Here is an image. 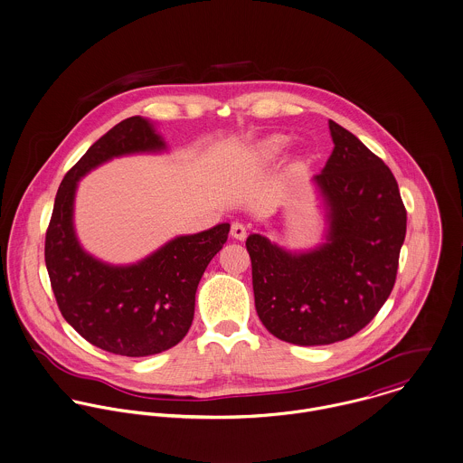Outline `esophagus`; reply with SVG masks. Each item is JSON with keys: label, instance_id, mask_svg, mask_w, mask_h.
Here are the masks:
<instances>
[{"label": "esophagus", "instance_id": "esophagus-1", "mask_svg": "<svg viewBox=\"0 0 463 463\" xmlns=\"http://www.w3.org/2000/svg\"><path fill=\"white\" fill-rule=\"evenodd\" d=\"M231 236H232L234 240L243 241V240L247 238V229H245V225L240 223V222H234V223L231 225Z\"/></svg>", "mask_w": 463, "mask_h": 463}]
</instances>
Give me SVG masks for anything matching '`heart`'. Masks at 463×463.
Returning a JSON list of instances; mask_svg holds the SVG:
<instances>
[{"instance_id": "heart-1", "label": "heart", "mask_w": 463, "mask_h": 463, "mask_svg": "<svg viewBox=\"0 0 463 463\" xmlns=\"http://www.w3.org/2000/svg\"><path fill=\"white\" fill-rule=\"evenodd\" d=\"M291 140L288 135L282 133H273L268 135L260 140H257L254 146H250V149L241 157V168L245 172H260L268 166H271L273 163H277L284 153L288 151ZM307 156L298 157L293 165H291V172H300L306 168L307 165Z\"/></svg>"}]
</instances>
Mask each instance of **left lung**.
<instances>
[{
    "mask_svg": "<svg viewBox=\"0 0 463 463\" xmlns=\"http://www.w3.org/2000/svg\"><path fill=\"white\" fill-rule=\"evenodd\" d=\"M334 151L312 177L325 207V243L291 252L247 238L259 319L298 346L345 341L389 298L407 234V211L389 166L328 120Z\"/></svg>",
    "mask_w": 463,
    "mask_h": 463,
    "instance_id": "left-lung-1",
    "label": "left lung"
}]
</instances>
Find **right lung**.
<instances>
[{
	"label": "right lung",
	"instance_id": "1",
	"mask_svg": "<svg viewBox=\"0 0 463 463\" xmlns=\"http://www.w3.org/2000/svg\"><path fill=\"white\" fill-rule=\"evenodd\" d=\"M165 149V140L144 117L113 126L65 174L46 232V268L61 316L90 345L115 355H156L188 334L197 286L231 229L218 223L177 236L151 256L124 266L83 250L74 231L78 181L113 157Z\"/></svg>",
	"mask_w": 463,
	"mask_h": 463
}]
</instances>
